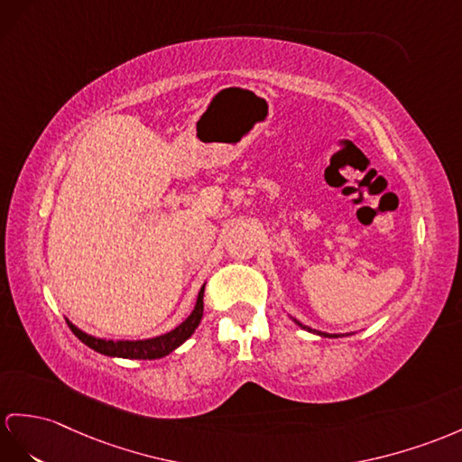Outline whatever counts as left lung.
<instances>
[{
	"mask_svg": "<svg viewBox=\"0 0 462 462\" xmlns=\"http://www.w3.org/2000/svg\"><path fill=\"white\" fill-rule=\"evenodd\" d=\"M301 329H306V331H311V333H318V335H321V337H337V335H329V333H321V331H316V329H311V328H308V325H303V323H300L298 319H294Z\"/></svg>",
	"mask_w": 462,
	"mask_h": 462,
	"instance_id": "8db88e82",
	"label": "left lung"
}]
</instances>
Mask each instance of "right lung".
Returning <instances> with one entry per match:
<instances>
[{
	"label": "right lung",
	"instance_id": "obj_1",
	"mask_svg": "<svg viewBox=\"0 0 462 462\" xmlns=\"http://www.w3.org/2000/svg\"><path fill=\"white\" fill-rule=\"evenodd\" d=\"M204 288L206 286H201L196 308L192 313H189L188 319L180 323L176 329L159 337H152V339H143V341L99 339V337H92L84 333L82 329H78L76 325H72L69 319H66V323H69V328L72 329V333L78 337V339L101 355L119 356V358H143V361L149 358V361H152V358H162L166 355H171L174 348H178L186 339H189L192 333L198 329L201 316H204Z\"/></svg>",
	"mask_w": 462,
	"mask_h": 462
}]
</instances>
